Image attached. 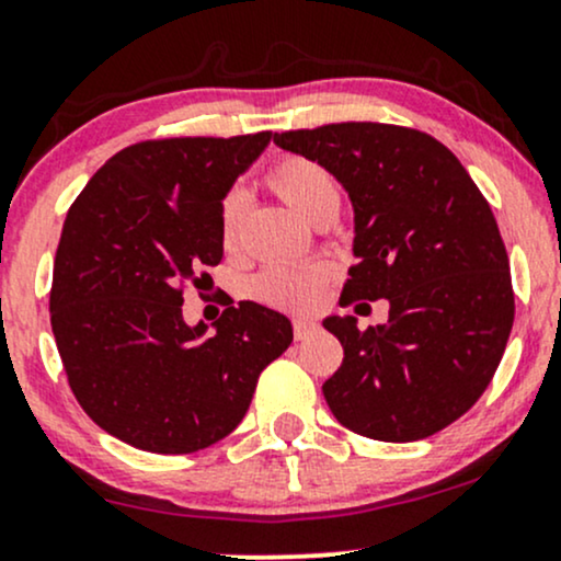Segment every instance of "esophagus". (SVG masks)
I'll use <instances>...</instances> for the list:
<instances>
[{
	"label": "esophagus",
	"mask_w": 561,
	"mask_h": 561,
	"mask_svg": "<svg viewBox=\"0 0 561 561\" xmlns=\"http://www.w3.org/2000/svg\"><path fill=\"white\" fill-rule=\"evenodd\" d=\"M317 321L313 319H306V317H300V319H295L293 321V332H295V340H306L308 334H313L317 332Z\"/></svg>",
	"instance_id": "1"
}]
</instances>
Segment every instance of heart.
I'll return each instance as SVG.
<instances>
[{"label":"heart","mask_w":561,"mask_h":561,"mask_svg":"<svg viewBox=\"0 0 561 561\" xmlns=\"http://www.w3.org/2000/svg\"><path fill=\"white\" fill-rule=\"evenodd\" d=\"M266 184L287 208L302 218H317L324 208H337V182L324 165L308 158H285L268 171ZM244 214L240 192H231L221 208V240L224 248H237ZM330 279V266L317 261L293 263V266H272L250 282V295L255 300L276 308H308L319 298L321 287Z\"/></svg>","instance_id":"obj_1"}]
</instances>
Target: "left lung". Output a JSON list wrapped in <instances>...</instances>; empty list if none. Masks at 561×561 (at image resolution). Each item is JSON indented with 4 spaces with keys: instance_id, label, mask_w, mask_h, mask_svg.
<instances>
[{
    "instance_id": "8db88e82",
    "label": "left lung",
    "mask_w": 561,
    "mask_h": 561,
    "mask_svg": "<svg viewBox=\"0 0 561 561\" xmlns=\"http://www.w3.org/2000/svg\"><path fill=\"white\" fill-rule=\"evenodd\" d=\"M274 145L324 165L351 197L358 263L340 302H390L366 332L347 313L324 319L345 351L321 385L334 420L385 443L448 427L493 379L514 321L491 205L459 158L414 128L332 124Z\"/></svg>"
}]
</instances>
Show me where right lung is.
I'll list each match as a JSON object with an SVG mask.
<instances>
[{
    "instance_id": "1",
    "label": "right lung",
    "mask_w": 561,
    "mask_h": 561,
    "mask_svg": "<svg viewBox=\"0 0 561 561\" xmlns=\"http://www.w3.org/2000/svg\"><path fill=\"white\" fill-rule=\"evenodd\" d=\"M268 141V131L139 141L70 205L49 295L55 343L76 401L128 446H214L293 343L285 313L253 300L229 306L210 330L182 317V287L224 255V197Z\"/></svg>"
}]
</instances>
